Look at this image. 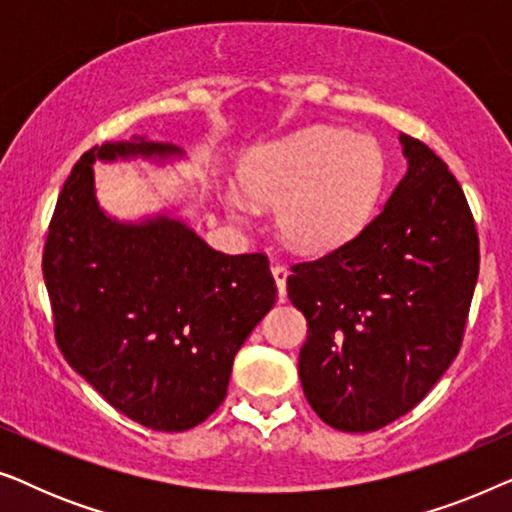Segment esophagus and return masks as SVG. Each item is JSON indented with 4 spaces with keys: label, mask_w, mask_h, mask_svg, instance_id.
<instances>
[{
    "label": "esophagus",
    "mask_w": 512,
    "mask_h": 512,
    "mask_svg": "<svg viewBox=\"0 0 512 512\" xmlns=\"http://www.w3.org/2000/svg\"><path fill=\"white\" fill-rule=\"evenodd\" d=\"M272 277H275V282H277L279 300H284L286 298V277H289V270H286L284 265H272Z\"/></svg>",
    "instance_id": "obj_1"
}]
</instances>
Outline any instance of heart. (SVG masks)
<instances>
[{"label": "heart", "instance_id": "1", "mask_svg": "<svg viewBox=\"0 0 512 512\" xmlns=\"http://www.w3.org/2000/svg\"><path fill=\"white\" fill-rule=\"evenodd\" d=\"M240 184L242 191H226L235 219L254 214L251 199L275 205L284 242L319 254L352 240L368 223L384 184V153L368 135L307 128L251 151Z\"/></svg>", "mask_w": 512, "mask_h": 512}]
</instances>
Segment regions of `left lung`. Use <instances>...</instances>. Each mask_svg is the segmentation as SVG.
I'll list each match as a JSON object with an SVG mask.
<instances>
[{"label": "left lung", "mask_w": 512, "mask_h": 512, "mask_svg": "<svg viewBox=\"0 0 512 512\" xmlns=\"http://www.w3.org/2000/svg\"><path fill=\"white\" fill-rule=\"evenodd\" d=\"M408 170L352 240L286 279L305 314L298 375L338 431H377L429 394L459 352L478 282L473 214L429 146L398 137Z\"/></svg>", "instance_id": "left-lung-1"}]
</instances>
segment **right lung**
I'll use <instances>...</instances> for the list:
<instances>
[{"label":"right lung","instance_id":"add662e5","mask_svg":"<svg viewBox=\"0 0 512 512\" xmlns=\"http://www.w3.org/2000/svg\"><path fill=\"white\" fill-rule=\"evenodd\" d=\"M184 158L137 135L83 153L44 249L60 352L107 403L156 431L193 429L219 408L235 354L277 298L268 258L212 249L179 209L121 221L100 207L95 160Z\"/></svg>","mask_w":512,"mask_h":512}]
</instances>
